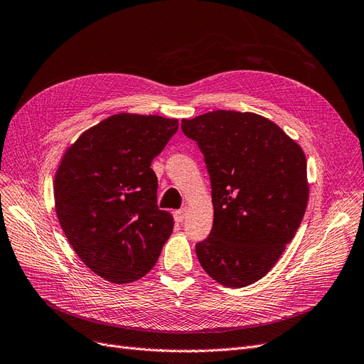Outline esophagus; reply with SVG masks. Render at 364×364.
<instances>
[{
  "label": "esophagus",
  "instance_id": "1",
  "mask_svg": "<svg viewBox=\"0 0 364 364\" xmlns=\"http://www.w3.org/2000/svg\"><path fill=\"white\" fill-rule=\"evenodd\" d=\"M186 208H182V209H179V210H176L174 212V220H176L178 223H183V220L186 218Z\"/></svg>",
  "mask_w": 364,
  "mask_h": 364
}]
</instances>
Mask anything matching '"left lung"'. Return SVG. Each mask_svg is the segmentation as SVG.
<instances>
[{"instance_id":"1","label":"left lung","mask_w":364,"mask_h":364,"mask_svg":"<svg viewBox=\"0 0 364 364\" xmlns=\"http://www.w3.org/2000/svg\"><path fill=\"white\" fill-rule=\"evenodd\" d=\"M210 176L213 225L196 245L205 272L225 287L251 285L274 266L306 212V156L263 116L215 110L182 119Z\"/></svg>"}]
</instances>
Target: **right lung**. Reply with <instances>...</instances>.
Listing matches in <instances>:
<instances>
[{
	"label": "right lung",
	"mask_w": 364,
	"mask_h": 364,
	"mask_svg": "<svg viewBox=\"0 0 364 364\" xmlns=\"http://www.w3.org/2000/svg\"><path fill=\"white\" fill-rule=\"evenodd\" d=\"M178 128L163 116L119 113L65 152L55 176L56 215L73 250L101 278L140 279L170 237L173 218L158 209L151 163Z\"/></svg>",
	"instance_id": "obj_1"
}]
</instances>
